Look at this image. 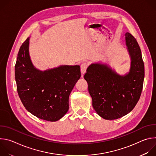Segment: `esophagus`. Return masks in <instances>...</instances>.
<instances>
[{"instance_id":"esophagus-1","label":"esophagus","mask_w":156,"mask_h":156,"mask_svg":"<svg viewBox=\"0 0 156 156\" xmlns=\"http://www.w3.org/2000/svg\"><path fill=\"white\" fill-rule=\"evenodd\" d=\"M87 68V65L86 63H83L81 65V72L82 75L84 74V73L86 72Z\"/></svg>"}]
</instances>
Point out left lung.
Wrapping results in <instances>:
<instances>
[{"mask_svg": "<svg viewBox=\"0 0 156 156\" xmlns=\"http://www.w3.org/2000/svg\"><path fill=\"white\" fill-rule=\"evenodd\" d=\"M125 44L131 58L129 72L120 75L104 64L92 63L88 66L84 78L93 107L105 120L122 117L134 108L143 90L144 65L136 39L126 33Z\"/></svg>", "mask_w": 156, "mask_h": 156, "instance_id": "8db88e82", "label": "left lung"}]
</instances>
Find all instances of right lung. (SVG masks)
<instances>
[{
  "label": "right lung",
  "mask_w": 156,
  "mask_h": 156,
  "mask_svg": "<svg viewBox=\"0 0 156 156\" xmlns=\"http://www.w3.org/2000/svg\"><path fill=\"white\" fill-rule=\"evenodd\" d=\"M30 37L22 44L15 66L18 96L25 108L39 119L55 122L68 112L69 96L81 77L79 65H60L41 71L29 54Z\"/></svg>",
  "instance_id": "add662e5"
}]
</instances>
